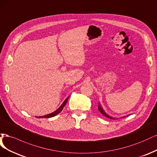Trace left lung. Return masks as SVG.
Here are the masks:
<instances>
[{"instance_id": "obj_1", "label": "left lung", "mask_w": 157, "mask_h": 157, "mask_svg": "<svg viewBox=\"0 0 157 157\" xmlns=\"http://www.w3.org/2000/svg\"><path fill=\"white\" fill-rule=\"evenodd\" d=\"M98 110H99L100 112V113H102V115H104V116H105L106 117L109 118V119H115V117H112V116H109L107 113H105V111L103 109V108H102V105H101V104H100V102L98 103ZM127 116H128V115H127ZM126 117V116H123V117Z\"/></svg>"}]
</instances>
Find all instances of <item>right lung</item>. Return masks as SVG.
Returning <instances> with one entry per match:
<instances>
[{
	"mask_svg": "<svg viewBox=\"0 0 157 157\" xmlns=\"http://www.w3.org/2000/svg\"><path fill=\"white\" fill-rule=\"evenodd\" d=\"M68 98H69V97L67 98V99H66L64 101V102H63L61 105H60V107L57 110H55V112H52L51 113H49V114H48V115H43V116H39V117H38V118H50V117H54V116H55V115H57V114H59L60 112H61L62 109L64 107V105H66V104H67Z\"/></svg>",
	"mask_w": 157,
	"mask_h": 157,
	"instance_id": "1",
	"label": "right lung"
}]
</instances>
